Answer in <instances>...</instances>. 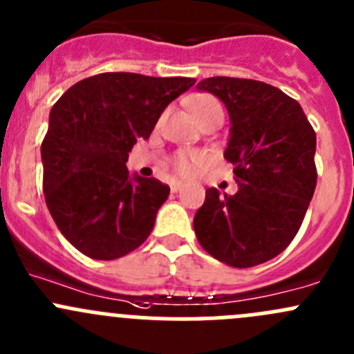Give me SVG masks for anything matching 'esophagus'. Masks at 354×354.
Wrapping results in <instances>:
<instances>
[{
  "label": "esophagus",
  "mask_w": 354,
  "mask_h": 354,
  "mask_svg": "<svg viewBox=\"0 0 354 354\" xmlns=\"http://www.w3.org/2000/svg\"><path fill=\"white\" fill-rule=\"evenodd\" d=\"M183 187L185 185L181 183V181H174V183H171V192H174V194H176V192H180Z\"/></svg>",
  "instance_id": "34e87169"
}]
</instances>
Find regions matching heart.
Returning <instances> with one entry per match:
<instances>
[{
	"label": "heart",
	"instance_id": "heart-1",
	"mask_svg": "<svg viewBox=\"0 0 354 354\" xmlns=\"http://www.w3.org/2000/svg\"><path fill=\"white\" fill-rule=\"evenodd\" d=\"M192 111L197 116L200 123L210 120V118H224L223 106H221L219 99H216L210 94H202L192 102ZM207 162L205 154L197 151H181L173 157L171 164H173L174 171L181 176H194L195 173Z\"/></svg>",
	"mask_w": 354,
	"mask_h": 354
}]
</instances>
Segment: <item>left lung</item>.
<instances>
[{"label": "left lung", "mask_w": 354, "mask_h": 354, "mask_svg": "<svg viewBox=\"0 0 354 354\" xmlns=\"http://www.w3.org/2000/svg\"><path fill=\"white\" fill-rule=\"evenodd\" d=\"M198 91L217 95L231 118L226 157L234 195L205 192L194 230L209 255L246 269L279 255L298 233L317 185V135L301 106L277 87L212 77Z\"/></svg>", "instance_id": "left-lung-1"}]
</instances>
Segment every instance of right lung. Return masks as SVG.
Returning a JSON list of instances; mask_svg holds the SVG:
<instances>
[{
    "label": "right lung",
    "instance_id": "right-lung-1",
    "mask_svg": "<svg viewBox=\"0 0 354 354\" xmlns=\"http://www.w3.org/2000/svg\"><path fill=\"white\" fill-rule=\"evenodd\" d=\"M195 82L111 71L77 82L53 106L41 145L42 190L56 226L78 252L114 260L147 240L169 187L130 178L128 152Z\"/></svg>",
    "mask_w": 354,
    "mask_h": 354
}]
</instances>
